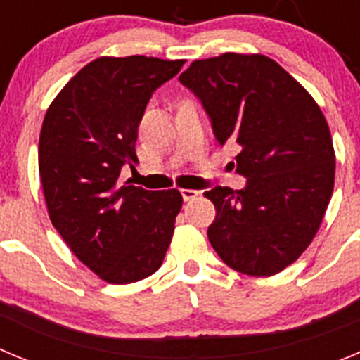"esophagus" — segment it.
I'll use <instances>...</instances> for the list:
<instances>
[{"label":"esophagus","mask_w":360,"mask_h":360,"mask_svg":"<svg viewBox=\"0 0 360 360\" xmlns=\"http://www.w3.org/2000/svg\"><path fill=\"white\" fill-rule=\"evenodd\" d=\"M181 195H183V199L188 202V200L195 199V197L199 195V192H197V190H190V188H183V190H181Z\"/></svg>","instance_id":"1"}]
</instances>
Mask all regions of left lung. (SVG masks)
I'll list each match as a JSON object with an SVG mask.
<instances>
[{
    "label": "left lung",
    "mask_w": 360,
    "mask_h": 360,
    "mask_svg": "<svg viewBox=\"0 0 360 360\" xmlns=\"http://www.w3.org/2000/svg\"><path fill=\"white\" fill-rule=\"evenodd\" d=\"M202 103L220 145L238 147L245 186H213L210 244L228 267L273 276L309 248L333 192L335 154L321 109L265 55L222 53L179 77Z\"/></svg>",
    "instance_id": "left-lung-1"
}]
</instances>
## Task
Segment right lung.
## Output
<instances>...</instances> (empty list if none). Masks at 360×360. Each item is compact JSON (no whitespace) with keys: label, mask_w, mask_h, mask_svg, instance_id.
Listing matches in <instances>:
<instances>
[{"label":"right lung","mask_w":360,"mask_h":360,"mask_svg":"<svg viewBox=\"0 0 360 360\" xmlns=\"http://www.w3.org/2000/svg\"><path fill=\"white\" fill-rule=\"evenodd\" d=\"M184 60L100 57L51 102L39 138V174L51 224L82 264L109 283L143 280L161 267L179 190L120 183L136 161L138 127L152 93Z\"/></svg>","instance_id":"right-lung-1"}]
</instances>
